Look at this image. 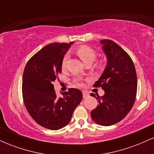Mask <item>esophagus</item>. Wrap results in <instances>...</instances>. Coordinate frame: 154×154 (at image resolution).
I'll use <instances>...</instances> for the list:
<instances>
[{"label": "esophagus", "instance_id": "34e87169", "mask_svg": "<svg viewBox=\"0 0 154 154\" xmlns=\"http://www.w3.org/2000/svg\"><path fill=\"white\" fill-rule=\"evenodd\" d=\"M82 95H83V98H86L89 96V93H88V91H82Z\"/></svg>", "mask_w": 154, "mask_h": 154}]
</instances>
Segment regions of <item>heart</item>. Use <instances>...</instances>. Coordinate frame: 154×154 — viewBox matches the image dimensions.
I'll list each match as a JSON object with an SVG mask.
<instances>
[{"mask_svg":"<svg viewBox=\"0 0 154 154\" xmlns=\"http://www.w3.org/2000/svg\"><path fill=\"white\" fill-rule=\"evenodd\" d=\"M75 54L79 56V59L84 62L85 64H90L93 61H95V59L97 57V52L94 49L88 46V45H80V46L76 48L75 50ZM67 59L68 56L67 55H64L61 59V68L65 69L66 66ZM93 68L95 69L98 71H101L104 68V63L100 61H95L93 64ZM73 82L75 83L77 85H82V82L80 79L79 78H74Z\"/></svg>","mask_w":154,"mask_h":154,"instance_id":"obj_1","label":"heart"}]
</instances>
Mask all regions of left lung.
I'll use <instances>...</instances> for the list:
<instances>
[{"instance_id":"left-lung-1","label":"left lung","mask_w":154,"mask_h":154,"mask_svg":"<svg viewBox=\"0 0 154 154\" xmlns=\"http://www.w3.org/2000/svg\"><path fill=\"white\" fill-rule=\"evenodd\" d=\"M107 56V66L103 75L93 85L105 91L99 97L91 93L98 100V105L91 112L92 119L102 126L119 122L130 112L137 94V75L133 61L128 53L110 40H102Z\"/></svg>"}]
</instances>
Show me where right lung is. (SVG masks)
Masks as SVG:
<instances>
[{"mask_svg":"<svg viewBox=\"0 0 154 154\" xmlns=\"http://www.w3.org/2000/svg\"><path fill=\"white\" fill-rule=\"evenodd\" d=\"M72 43H54L43 48L29 59L23 72L22 97L26 111L39 125L49 130L68 125L82 99V92L76 88H69L62 98L58 97L53 84L61 72L63 54Z\"/></svg>","mask_w":154,"mask_h":154,"instance_id":"1","label":"right lung"}]
</instances>
